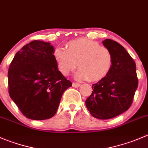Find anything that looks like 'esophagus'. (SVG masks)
<instances>
[{
    "mask_svg": "<svg viewBox=\"0 0 148 148\" xmlns=\"http://www.w3.org/2000/svg\"><path fill=\"white\" fill-rule=\"evenodd\" d=\"M80 85H81V84H80L79 83H76V82L72 83V87H79Z\"/></svg>",
    "mask_w": 148,
    "mask_h": 148,
    "instance_id": "1",
    "label": "esophagus"
}]
</instances>
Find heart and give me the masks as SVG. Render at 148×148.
I'll list each match as a JSON object with an SVG mask.
<instances>
[{
    "instance_id": "obj_1",
    "label": "heart",
    "mask_w": 148,
    "mask_h": 148,
    "mask_svg": "<svg viewBox=\"0 0 148 148\" xmlns=\"http://www.w3.org/2000/svg\"><path fill=\"white\" fill-rule=\"evenodd\" d=\"M53 58L60 72L67 76L77 66L75 74L79 80L97 82L110 72L113 65V56L110 50L100 46L96 41L79 38L68 42L66 50L57 48Z\"/></svg>"
}]
</instances>
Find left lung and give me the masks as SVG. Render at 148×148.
<instances>
[{"label": "left lung", "mask_w": 148, "mask_h": 148, "mask_svg": "<svg viewBox=\"0 0 148 148\" xmlns=\"http://www.w3.org/2000/svg\"><path fill=\"white\" fill-rule=\"evenodd\" d=\"M113 56L109 74L92 87L93 91L85 101L90 114L98 119H109L128 110L138 87L136 64L125 48L110 39L103 41Z\"/></svg>", "instance_id": "8db88e82"}]
</instances>
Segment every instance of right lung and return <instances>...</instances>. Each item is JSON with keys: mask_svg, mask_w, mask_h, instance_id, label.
I'll return each instance as SVG.
<instances>
[{"mask_svg": "<svg viewBox=\"0 0 148 148\" xmlns=\"http://www.w3.org/2000/svg\"><path fill=\"white\" fill-rule=\"evenodd\" d=\"M50 42L32 41L16 53L8 68V92L23 115L45 120L56 114L72 83L58 71Z\"/></svg>", "mask_w": 148, "mask_h": 148, "instance_id": "1", "label": "right lung"}]
</instances>
